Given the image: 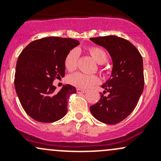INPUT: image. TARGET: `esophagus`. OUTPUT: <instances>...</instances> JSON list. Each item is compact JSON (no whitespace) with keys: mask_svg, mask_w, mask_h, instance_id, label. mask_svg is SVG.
<instances>
[{"mask_svg":"<svg viewBox=\"0 0 161 161\" xmlns=\"http://www.w3.org/2000/svg\"><path fill=\"white\" fill-rule=\"evenodd\" d=\"M77 92H79V93H84V92H86V90H84V89H80V88H78L77 90Z\"/></svg>","mask_w":161,"mask_h":161,"instance_id":"obj_1","label":"esophagus"}]
</instances>
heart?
Listing matches in <instances>:
<instances>
[{
  "label": "heart",
  "instance_id": "obj_1",
  "mask_svg": "<svg viewBox=\"0 0 161 161\" xmlns=\"http://www.w3.org/2000/svg\"><path fill=\"white\" fill-rule=\"evenodd\" d=\"M87 52L98 64H104L108 61V54L103 48L92 46L87 48ZM79 61V53L75 49L71 50L64 58V66L69 71H73L77 69ZM69 82L71 85L79 88H89L100 82V78L96 75H86L82 72H76L69 77Z\"/></svg>",
  "mask_w": 161,
  "mask_h": 161
}]
</instances>
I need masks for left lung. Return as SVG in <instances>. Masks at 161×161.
Listing matches in <instances>:
<instances>
[{
  "label": "left lung",
  "mask_w": 161,
  "mask_h": 161,
  "mask_svg": "<svg viewBox=\"0 0 161 161\" xmlns=\"http://www.w3.org/2000/svg\"><path fill=\"white\" fill-rule=\"evenodd\" d=\"M106 48L113 61L111 76L103 86L104 91L90 109L94 118L108 125L125 119L137 105L144 87L142 58L136 47L116 36L90 38ZM108 92V95L104 96Z\"/></svg>",
  "instance_id": "obj_1"
}]
</instances>
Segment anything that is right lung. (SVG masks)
<instances>
[{
    "label": "right lung",
    "instance_id": "1",
    "mask_svg": "<svg viewBox=\"0 0 161 161\" xmlns=\"http://www.w3.org/2000/svg\"><path fill=\"white\" fill-rule=\"evenodd\" d=\"M79 44L71 38L45 37L31 42L19 55L14 88L24 111L36 121L53 122L67 113L68 100L76 89L65 85L56 92L53 82L64 76L65 56Z\"/></svg>",
    "mask_w": 161,
    "mask_h": 161
}]
</instances>
